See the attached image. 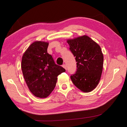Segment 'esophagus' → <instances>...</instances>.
I'll return each instance as SVG.
<instances>
[{
  "instance_id": "34e87169",
  "label": "esophagus",
  "mask_w": 127,
  "mask_h": 127,
  "mask_svg": "<svg viewBox=\"0 0 127 127\" xmlns=\"http://www.w3.org/2000/svg\"><path fill=\"white\" fill-rule=\"evenodd\" d=\"M62 66H63V67L65 69H66V64H63V65H62Z\"/></svg>"
}]
</instances>
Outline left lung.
<instances>
[{
    "label": "left lung",
    "mask_w": 127,
    "mask_h": 127,
    "mask_svg": "<svg viewBox=\"0 0 127 127\" xmlns=\"http://www.w3.org/2000/svg\"><path fill=\"white\" fill-rule=\"evenodd\" d=\"M66 41L77 62L76 73L70 76L72 82L82 92H91L99 83L102 72L104 56L100 46L87 35Z\"/></svg>",
    "instance_id": "left-lung-1"
}]
</instances>
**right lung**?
<instances>
[{"label":"right lung","instance_id":"add662e5","mask_svg":"<svg viewBox=\"0 0 127 127\" xmlns=\"http://www.w3.org/2000/svg\"><path fill=\"white\" fill-rule=\"evenodd\" d=\"M48 42L36 41L23 54L21 62L23 77L30 91L36 97L45 98L56 86L57 77L65 72L47 53Z\"/></svg>","mask_w":127,"mask_h":127}]
</instances>
